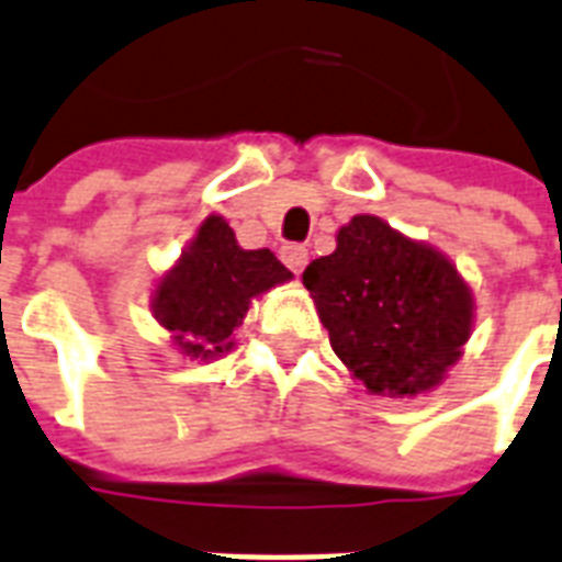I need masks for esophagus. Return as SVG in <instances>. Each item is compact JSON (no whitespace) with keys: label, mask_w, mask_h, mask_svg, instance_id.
<instances>
[{"label":"esophagus","mask_w":562,"mask_h":562,"mask_svg":"<svg viewBox=\"0 0 562 562\" xmlns=\"http://www.w3.org/2000/svg\"><path fill=\"white\" fill-rule=\"evenodd\" d=\"M280 257H282V262H285V266L296 273V277H300V273H303V268L308 266V250H305L303 245H285V248L280 250Z\"/></svg>","instance_id":"1"}]
</instances>
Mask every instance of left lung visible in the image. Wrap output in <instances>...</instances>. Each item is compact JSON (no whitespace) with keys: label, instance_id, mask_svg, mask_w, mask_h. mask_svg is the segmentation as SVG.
Returning a JSON list of instances; mask_svg holds the SVG:
<instances>
[{"label":"left lung","instance_id":"8db88e82","mask_svg":"<svg viewBox=\"0 0 562 562\" xmlns=\"http://www.w3.org/2000/svg\"><path fill=\"white\" fill-rule=\"evenodd\" d=\"M331 349L372 395L413 398L441 384L473 328V294L441 250L355 216L337 248L303 271Z\"/></svg>","mask_w":562,"mask_h":562}]
</instances>
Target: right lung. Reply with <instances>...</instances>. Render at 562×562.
Masks as SVG:
<instances>
[{
    "label": "right lung",
    "instance_id": "obj_1",
    "mask_svg": "<svg viewBox=\"0 0 562 562\" xmlns=\"http://www.w3.org/2000/svg\"><path fill=\"white\" fill-rule=\"evenodd\" d=\"M291 280V271L268 248L245 250L234 227L207 216L176 266L153 294V314L187 358L210 360L234 349L254 296Z\"/></svg>",
    "mask_w": 562,
    "mask_h": 562
}]
</instances>
